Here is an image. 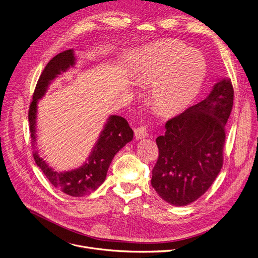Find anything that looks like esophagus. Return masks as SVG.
<instances>
[{
    "instance_id": "esophagus-1",
    "label": "esophagus",
    "mask_w": 258,
    "mask_h": 258,
    "mask_svg": "<svg viewBox=\"0 0 258 258\" xmlns=\"http://www.w3.org/2000/svg\"><path fill=\"white\" fill-rule=\"evenodd\" d=\"M135 133V137L136 139H142L146 138L149 136V132H148V127L147 126H139L134 130Z\"/></svg>"
}]
</instances>
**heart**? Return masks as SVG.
<instances>
[{"instance_id": "b5f03b06", "label": "heart", "mask_w": 258, "mask_h": 258, "mask_svg": "<svg viewBox=\"0 0 258 258\" xmlns=\"http://www.w3.org/2000/svg\"><path fill=\"white\" fill-rule=\"evenodd\" d=\"M206 73L204 57L178 41L153 43L137 54L135 80L153 86V102L165 114L178 113L194 101Z\"/></svg>"}]
</instances>
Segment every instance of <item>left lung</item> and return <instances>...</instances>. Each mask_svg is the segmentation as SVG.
Returning <instances> with one entry per match:
<instances>
[{"instance_id": "left-lung-1", "label": "left lung", "mask_w": 258, "mask_h": 258, "mask_svg": "<svg viewBox=\"0 0 258 258\" xmlns=\"http://www.w3.org/2000/svg\"><path fill=\"white\" fill-rule=\"evenodd\" d=\"M234 103L230 79L217 82L210 94L167 121L157 137L159 158L152 186L167 203L185 206L202 197L223 164L225 124Z\"/></svg>"}]
</instances>
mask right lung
Here are the masks:
<instances>
[{
	"label": "right lung",
	"mask_w": 258,
	"mask_h": 258,
	"mask_svg": "<svg viewBox=\"0 0 258 258\" xmlns=\"http://www.w3.org/2000/svg\"><path fill=\"white\" fill-rule=\"evenodd\" d=\"M75 63L76 56L72 49L57 54L47 63L36 86L33 101L28 109V121H30L33 156L37 166L42 170L44 175L54 187L72 197H83L91 194L103 183L112 158L133 139V130L123 117L113 114L107 119L96 145L87 162L83 166L63 172L49 167L46 161L40 156L36 146L37 105L39 99L45 95L51 82L74 67Z\"/></svg>",
	"instance_id": "1"
}]
</instances>
